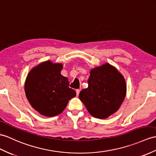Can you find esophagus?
I'll list each match as a JSON object with an SVG mask.
<instances>
[{"label":"esophagus","mask_w":156,"mask_h":156,"mask_svg":"<svg viewBox=\"0 0 156 156\" xmlns=\"http://www.w3.org/2000/svg\"><path fill=\"white\" fill-rule=\"evenodd\" d=\"M80 90L79 89H77L76 90V93H77V96H79V93H80Z\"/></svg>","instance_id":"obj_1"}]
</instances>
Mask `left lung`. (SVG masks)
<instances>
[{"instance_id":"obj_1","label":"left lung","mask_w":156,"mask_h":156,"mask_svg":"<svg viewBox=\"0 0 156 156\" xmlns=\"http://www.w3.org/2000/svg\"><path fill=\"white\" fill-rule=\"evenodd\" d=\"M88 87L79 93V99L93 117L107 119L120 107L126 94L123 75L106 63L90 71Z\"/></svg>"}]
</instances>
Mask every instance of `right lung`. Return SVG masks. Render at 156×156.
<instances>
[{"label":"right lung","mask_w":156,"mask_h":156,"mask_svg":"<svg viewBox=\"0 0 156 156\" xmlns=\"http://www.w3.org/2000/svg\"><path fill=\"white\" fill-rule=\"evenodd\" d=\"M62 63L46 61L30 70L24 90L32 107L40 115L52 117L59 115L67 107L75 91L69 87L68 79L61 74Z\"/></svg>","instance_id":"add662e5"}]
</instances>
